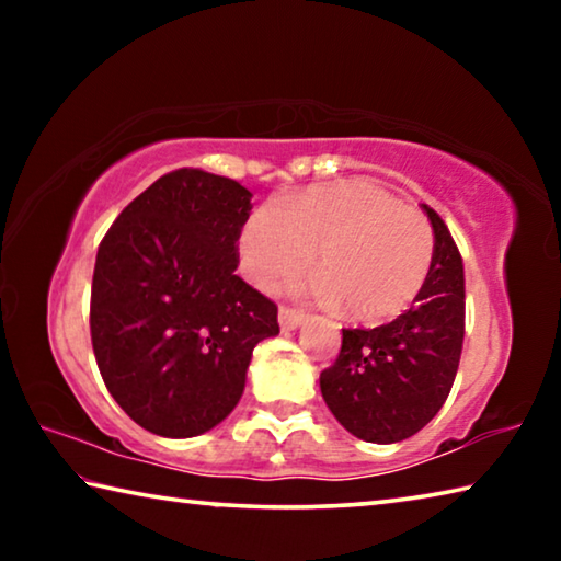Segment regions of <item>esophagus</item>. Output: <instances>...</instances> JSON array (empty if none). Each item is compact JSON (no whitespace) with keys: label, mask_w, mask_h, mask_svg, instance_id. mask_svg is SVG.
<instances>
[{"label":"esophagus","mask_w":561,"mask_h":561,"mask_svg":"<svg viewBox=\"0 0 561 561\" xmlns=\"http://www.w3.org/2000/svg\"><path fill=\"white\" fill-rule=\"evenodd\" d=\"M304 317L301 311H297V309H289V307H282L279 309V327H282V331H294V329H299L301 324H304Z\"/></svg>","instance_id":"esophagus-1"}]
</instances>
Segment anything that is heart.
Returning <instances> with one entry per match:
<instances>
[{
  "instance_id": "1",
  "label": "heart",
  "mask_w": 561,
  "mask_h": 561,
  "mask_svg": "<svg viewBox=\"0 0 561 561\" xmlns=\"http://www.w3.org/2000/svg\"><path fill=\"white\" fill-rule=\"evenodd\" d=\"M317 294L341 301L358 321L401 314L428 282L433 225L421 210L371 183L309 187L274 207H260L240 234L242 267L272 287L311 262Z\"/></svg>"
}]
</instances>
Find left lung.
I'll list each match as a JSON object with an SVG mask.
<instances>
[{"mask_svg":"<svg viewBox=\"0 0 561 561\" xmlns=\"http://www.w3.org/2000/svg\"><path fill=\"white\" fill-rule=\"evenodd\" d=\"M435 257L413 307L376 329H344L321 396L344 428L366 443H401L428 425L458 374L465 336V272L458 244L433 207Z\"/></svg>","mask_w":561,"mask_h":561,"instance_id":"8db88e82","label":"left lung"}]
</instances>
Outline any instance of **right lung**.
I'll return each mask as SVG.
<instances>
[{
	"label": "right lung",
	"instance_id": "obj_1",
	"mask_svg": "<svg viewBox=\"0 0 561 561\" xmlns=\"http://www.w3.org/2000/svg\"><path fill=\"white\" fill-rule=\"evenodd\" d=\"M252 193L180 168L144 190L96 254L91 341L108 393L140 428L203 435L240 403L277 304L237 277Z\"/></svg>",
	"mask_w": 561,
	"mask_h": 561
}]
</instances>
